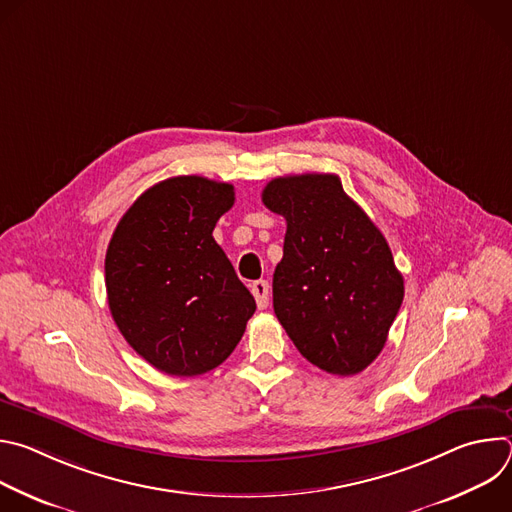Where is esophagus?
<instances>
[{
	"label": "esophagus",
	"instance_id": "1",
	"mask_svg": "<svg viewBox=\"0 0 512 512\" xmlns=\"http://www.w3.org/2000/svg\"><path fill=\"white\" fill-rule=\"evenodd\" d=\"M251 291H253V296H255V302L259 306V310H265L269 306V283L265 279L253 281Z\"/></svg>",
	"mask_w": 512,
	"mask_h": 512
}]
</instances>
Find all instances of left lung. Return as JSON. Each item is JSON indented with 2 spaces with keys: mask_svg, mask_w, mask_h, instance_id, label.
<instances>
[{
  "mask_svg": "<svg viewBox=\"0 0 512 512\" xmlns=\"http://www.w3.org/2000/svg\"><path fill=\"white\" fill-rule=\"evenodd\" d=\"M263 204L287 223L273 310L318 369L350 377L381 354L403 304V275L383 233L336 174L271 180Z\"/></svg>",
  "mask_w": 512,
  "mask_h": 512,
  "instance_id": "8db88e82",
  "label": "left lung"
}]
</instances>
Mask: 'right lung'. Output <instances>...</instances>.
<instances>
[{
	"label": "right lung",
	"mask_w": 512,
	"mask_h": 512,
	"mask_svg": "<svg viewBox=\"0 0 512 512\" xmlns=\"http://www.w3.org/2000/svg\"><path fill=\"white\" fill-rule=\"evenodd\" d=\"M233 202L227 182L168 178L129 206L109 241L111 316L129 346L166 375L216 369L257 308L212 237Z\"/></svg>",
	"instance_id": "obj_1"
}]
</instances>
